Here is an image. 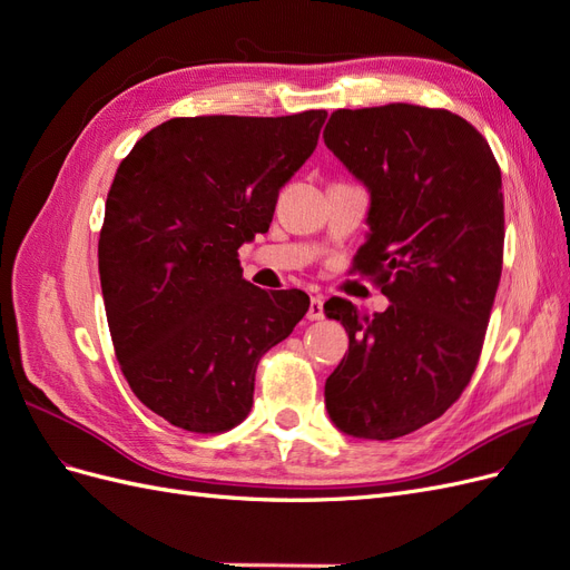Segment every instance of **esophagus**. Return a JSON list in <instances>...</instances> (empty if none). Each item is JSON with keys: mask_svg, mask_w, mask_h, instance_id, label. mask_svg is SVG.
<instances>
[{"mask_svg": "<svg viewBox=\"0 0 570 570\" xmlns=\"http://www.w3.org/2000/svg\"><path fill=\"white\" fill-rule=\"evenodd\" d=\"M308 321H321L323 318V297L314 295L312 302H308V312H306Z\"/></svg>", "mask_w": 570, "mask_h": 570, "instance_id": "esophagus-1", "label": "esophagus"}]
</instances>
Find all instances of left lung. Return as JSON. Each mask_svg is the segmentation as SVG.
Segmentation results:
<instances>
[{"label": "left lung", "instance_id": "left-lung-1", "mask_svg": "<svg viewBox=\"0 0 570 570\" xmlns=\"http://www.w3.org/2000/svg\"><path fill=\"white\" fill-rule=\"evenodd\" d=\"M323 140L368 189L354 271L390 299L373 316L340 297L323 306L350 335L325 409L344 435L387 442L440 419L475 371L502 275V174L485 137L444 109H340Z\"/></svg>", "mask_w": 570, "mask_h": 570}]
</instances>
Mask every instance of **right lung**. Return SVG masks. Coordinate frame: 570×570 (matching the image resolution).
<instances>
[{
    "mask_svg": "<svg viewBox=\"0 0 570 570\" xmlns=\"http://www.w3.org/2000/svg\"><path fill=\"white\" fill-rule=\"evenodd\" d=\"M325 116L170 118L118 166L101 295L130 390L170 425L214 435L243 423L258 361L304 318V292L254 287L237 249L268 230Z\"/></svg>",
    "mask_w": 570,
    "mask_h": 570,
    "instance_id": "obj_1",
    "label": "right lung"
}]
</instances>
